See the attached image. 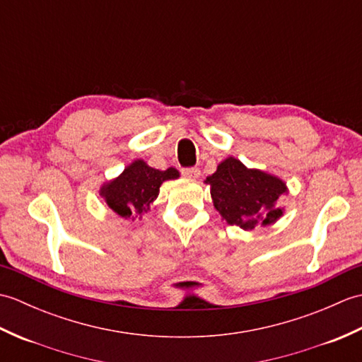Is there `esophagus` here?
Wrapping results in <instances>:
<instances>
[{
  "mask_svg": "<svg viewBox=\"0 0 362 362\" xmlns=\"http://www.w3.org/2000/svg\"><path fill=\"white\" fill-rule=\"evenodd\" d=\"M182 175L187 177V179H197L201 175V171H199V168H183Z\"/></svg>",
  "mask_w": 362,
  "mask_h": 362,
  "instance_id": "obj_1",
  "label": "esophagus"
}]
</instances>
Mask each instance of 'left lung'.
<instances>
[{"mask_svg": "<svg viewBox=\"0 0 362 362\" xmlns=\"http://www.w3.org/2000/svg\"><path fill=\"white\" fill-rule=\"evenodd\" d=\"M205 182L211 187L214 206L230 226L253 230L281 216L275 204L286 185L271 174L247 169L240 160L228 157Z\"/></svg>", "mask_w": 362, "mask_h": 362, "instance_id": "1", "label": "left lung"}]
</instances>
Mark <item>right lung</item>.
<instances>
[{"label":"right lung","mask_w":362,"mask_h":362,"mask_svg":"<svg viewBox=\"0 0 362 362\" xmlns=\"http://www.w3.org/2000/svg\"><path fill=\"white\" fill-rule=\"evenodd\" d=\"M177 177L179 173L174 168L158 171L146 165L143 160H136L119 177L103 187L101 196L121 218L135 219L149 210V205L158 196L161 183Z\"/></svg>","instance_id":"right-lung-1"}]
</instances>
